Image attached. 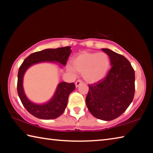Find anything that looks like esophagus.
I'll return each instance as SVG.
<instances>
[{"instance_id": "34e87169", "label": "esophagus", "mask_w": 153, "mask_h": 153, "mask_svg": "<svg viewBox=\"0 0 153 153\" xmlns=\"http://www.w3.org/2000/svg\"><path fill=\"white\" fill-rule=\"evenodd\" d=\"M82 84V82L81 81V80H77L76 84H75V85H76V87L77 88L78 87L80 84Z\"/></svg>"}]
</instances>
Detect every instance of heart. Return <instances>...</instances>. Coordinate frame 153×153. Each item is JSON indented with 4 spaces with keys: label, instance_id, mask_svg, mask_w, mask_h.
I'll return each mask as SVG.
<instances>
[{
    "label": "heart",
    "instance_id": "heart-1",
    "mask_svg": "<svg viewBox=\"0 0 153 153\" xmlns=\"http://www.w3.org/2000/svg\"><path fill=\"white\" fill-rule=\"evenodd\" d=\"M72 67L76 71L82 74L83 78L93 84L105 78L111 65V60L105 53L82 52L71 59ZM71 71L74 69L68 67Z\"/></svg>",
    "mask_w": 153,
    "mask_h": 153
}]
</instances>
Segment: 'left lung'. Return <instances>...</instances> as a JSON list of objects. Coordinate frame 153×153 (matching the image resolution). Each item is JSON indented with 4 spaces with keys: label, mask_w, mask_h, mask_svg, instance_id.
Listing matches in <instances>:
<instances>
[{
    "label": "left lung",
    "mask_w": 153,
    "mask_h": 153,
    "mask_svg": "<svg viewBox=\"0 0 153 153\" xmlns=\"http://www.w3.org/2000/svg\"><path fill=\"white\" fill-rule=\"evenodd\" d=\"M111 60V69L105 78L88 85L86 98L90 113L99 120L117 118L132 102L135 92V73L125 56L108 48H102Z\"/></svg>",
    "instance_id": "left-lung-1"
}]
</instances>
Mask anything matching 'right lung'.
Listing matches in <instances>:
<instances>
[{"label": "right lung", "mask_w": 153, "mask_h": 153, "mask_svg": "<svg viewBox=\"0 0 153 153\" xmlns=\"http://www.w3.org/2000/svg\"><path fill=\"white\" fill-rule=\"evenodd\" d=\"M71 53L70 46L45 49L31 54L20 66L17 76L18 95L24 107L34 117L41 120H53L59 117L65 110L69 96L76 88V86L74 83H59L53 97L48 102L37 104L28 99L25 94L23 81L25 71L33 65L45 62L59 63L65 66Z\"/></svg>", "instance_id": "add662e5"}]
</instances>
